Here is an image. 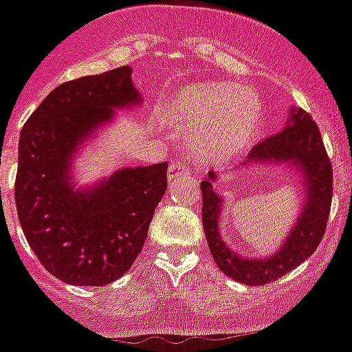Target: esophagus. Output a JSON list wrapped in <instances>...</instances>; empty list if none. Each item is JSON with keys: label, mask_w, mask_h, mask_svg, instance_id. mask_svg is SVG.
Instances as JSON below:
<instances>
[{"label": "esophagus", "mask_w": 352, "mask_h": 352, "mask_svg": "<svg viewBox=\"0 0 352 352\" xmlns=\"http://www.w3.org/2000/svg\"><path fill=\"white\" fill-rule=\"evenodd\" d=\"M190 173V171L186 170L182 164H177V162H173V164H170V170H168V181L173 182L177 181V179H182V177H186Z\"/></svg>", "instance_id": "1"}]
</instances>
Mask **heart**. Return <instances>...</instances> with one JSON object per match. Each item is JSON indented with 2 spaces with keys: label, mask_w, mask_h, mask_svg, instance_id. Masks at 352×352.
<instances>
[{
  "label": "heart",
  "mask_w": 352,
  "mask_h": 352,
  "mask_svg": "<svg viewBox=\"0 0 352 352\" xmlns=\"http://www.w3.org/2000/svg\"><path fill=\"white\" fill-rule=\"evenodd\" d=\"M157 119L190 142L191 155L204 164H226L256 139L262 110L256 97L231 82L186 85L159 102Z\"/></svg>",
  "instance_id": "obj_1"
}]
</instances>
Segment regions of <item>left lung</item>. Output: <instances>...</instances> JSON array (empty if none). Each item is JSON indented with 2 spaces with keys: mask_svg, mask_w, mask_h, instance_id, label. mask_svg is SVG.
<instances>
[{
  "mask_svg": "<svg viewBox=\"0 0 352 352\" xmlns=\"http://www.w3.org/2000/svg\"><path fill=\"white\" fill-rule=\"evenodd\" d=\"M255 166H284L291 170L304 193L296 221L278 250L270 255L244 256L226 244L221 233L226 201L215 190L219 175L210 171L208 179L201 182L202 226L213 260L226 276L245 285L270 284L315 253L324 236L333 197V168L322 135L309 113L300 108H289L284 130L253 148L233 171Z\"/></svg>",
  "mask_w": 352,
  "mask_h": 352,
  "instance_id": "obj_1",
  "label": "left lung"
}]
</instances>
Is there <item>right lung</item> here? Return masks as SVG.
<instances>
[{
    "mask_svg": "<svg viewBox=\"0 0 352 352\" xmlns=\"http://www.w3.org/2000/svg\"><path fill=\"white\" fill-rule=\"evenodd\" d=\"M131 68L54 88L19 133L16 208L43 267L72 285H108L139 256L166 191L168 164L119 168L77 186L74 161L117 110H135Z\"/></svg>",
    "mask_w": 352,
    "mask_h": 352,
    "instance_id": "add662e5",
    "label": "right lung"
}]
</instances>
